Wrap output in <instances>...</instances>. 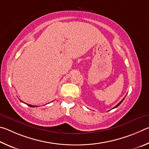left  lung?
Masks as SVG:
<instances>
[{"instance_id": "1", "label": "left lung", "mask_w": 149, "mask_h": 149, "mask_svg": "<svg viewBox=\"0 0 149 149\" xmlns=\"http://www.w3.org/2000/svg\"><path fill=\"white\" fill-rule=\"evenodd\" d=\"M124 98H125V97H124L123 99H122V101H120V103H119L118 104H117V105H116L115 107H114V108H113V109H114V108H116V107H118V106H119L120 105V104L122 103V101H124Z\"/></svg>"}]
</instances>
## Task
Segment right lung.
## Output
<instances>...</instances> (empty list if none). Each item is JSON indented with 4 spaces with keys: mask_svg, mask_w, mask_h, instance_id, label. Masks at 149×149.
Segmentation results:
<instances>
[{
    "mask_svg": "<svg viewBox=\"0 0 149 149\" xmlns=\"http://www.w3.org/2000/svg\"><path fill=\"white\" fill-rule=\"evenodd\" d=\"M20 101H21V100H20ZM27 105L28 106L31 107H37V106H34V105H29V104H27Z\"/></svg>",
    "mask_w": 149,
    "mask_h": 149,
    "instance_id": "1",
    "label": "right lung"
}]
</instances>
